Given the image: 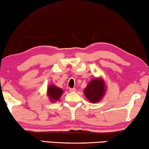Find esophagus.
Wrapping results in <instances>:
<instances>
[{
  "label": "esophagus",
  "instance_id": "1",
  "mask_svg": "<svg viewBox=\"0 0 149 149\" xmlns=\"http://www.w3.org/2000/svg\"><path fill=\"white\" fill-rule=\"evenodd\" d=\"M69 90H70V92H75V91H76V88H70Z\"/></svg>",
  "mask_w": 149,
  "mask_h": 149
}]
</instances>
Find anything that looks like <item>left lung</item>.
Instances as JSON below:
<instances>
[{
  "instance_id": "1",
  "label": "left lung",
  "mask_w": 149,
  "mask_h": 149,
  "mask_svg": "<svg viewBox=\"0 0 149 149\" xmlns=\"http://www.w3.org/2000/svg\"><path fill=\"white\" fill-rule=\"evenodd\" d=\"M86 98L91 103L101 100L105 94V84L102 78H94L84 89Z\"/></svg>"
}]
</instances>
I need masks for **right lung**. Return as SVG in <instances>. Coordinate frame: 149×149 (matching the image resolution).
<instances>
[{
  "label": "right lung",
  "instance_id": "1",
  "mask_svg": "<svg viewBox=\"0 0 149 149\" xmlns=\"http://www.w3.org/2000/svg\"><path fill=\"white\" fill-rule=\"evenodd\" d=\"M63 90L53 85H50L47 88V96L49 97L51 102H54L58 100L63 94Z\"/></svg>",
  "mask_w": 149,
  "mask_h": 149
}]
</instances>
